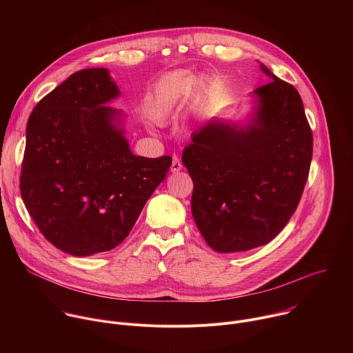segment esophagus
I'll use <instances>...</instances> for the list:
<instances>
[{
	"instance_id": "obj_1",
	"label": "esophagus",
	"mask_w": 353,
	"mask_h": 353,
	"mask_svg": "<svg viewBox=\"0 0 353 353\" xmlns=\"http://www.w3.org/2000/svg\"><path fill=\"white\" fill-rule=\"evenodd\" d=\"M183 169V163H181V161L179 159V158H173V161H172V166H170V170L173 172V173H176V172H180Z\"/></svg>"
}]
</instances>
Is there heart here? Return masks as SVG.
<instances>
[{"label": "heart", "instance_id": "1", "mask_svg": "<svg viewBox=\"0 0 353 353\" xmlns=\"http://www.w3.org/2000/svg\"><path fill=\"white\" fill-rule=\"evenodd\" d=\"M201 81L190 71H174L165 75L145 102L146 117L158 124L173 119L191 97Z\"/></svg>", "mask_w": 353, "mask_h": 353}]
</instances>
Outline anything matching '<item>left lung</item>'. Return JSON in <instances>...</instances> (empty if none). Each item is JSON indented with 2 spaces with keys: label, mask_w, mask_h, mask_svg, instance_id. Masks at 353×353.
<instances>
[{
  "label": "left lung",
  "mask_w": 353,
  "mask_h": 353,
  "mask_svg": "<svg viewBox=\"0 0 353 353\" xmlns=\"http://www.w3.org/2000/svg\"><path fill=\"white\" fill-rule=\"evenodd\" d=\"M251 92L244 123L211 119L191 134L183 165L194 183L191 212L218 253L270 243L297 208L309 177L313 134L299 92L275 77Z\"/></svg>",
  "instance_id": "obj_1"
}]
</instances>
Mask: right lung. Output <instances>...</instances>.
<instances>
[{
  "label": "right lung",
  "mask_w": 353,
  "mask_h": 353,
  "mask_svg": "<svg viewBox=\"0 0 353 353\" xmlns=\"http://www.w3.org/2000/svg\"><path fill=\"white\" fill-rule=\"evenodd\" d=\"M120 89L106 68L81 70L44 96L26 125L21 194L41 234L67 254L113 250L166 179L170 157H135Z\"/></svg>",
  "instance_id": "1"
}]
</instances>
